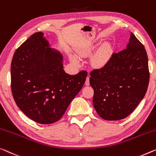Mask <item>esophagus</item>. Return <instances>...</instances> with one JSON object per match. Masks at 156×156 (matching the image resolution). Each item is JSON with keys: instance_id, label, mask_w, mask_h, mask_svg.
I'll list each match as a JSON object with an SVG mask.
<instances>
[{"instance_id": "obj_1", "label": "esophagus", "mask_w": 156, "mask_h": 156, "mask_svg": "<svg viewBox=\"0 0 156 156\" xmlns=\"http://www.w3.org/2000/svg\"><path fill=\"white\" fill-rule=\"evenodd\" d=\"M85 85H87V86H88L90 85V77L89 76H87V78H86V80H85Z\"/></svg>"}]
</instances>
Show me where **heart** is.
I'll return each mask as SVG.
<instances>
[{"label": "heart", "mask_w": 156, "mask_h": 156, "mask_svg": "<svg viewBox=\"0 0 156 156\" xmlns=\"http://www.w3.org/2000/svg\"><path fill=\"white\" fill-rule=\"evenodd\" d=\"M80 54L81 55H86L87 53V51L86 50H80ZM111 55V48L109 45H106L101 49L98 54L95 56L94 59H93V64L97 67H102L104 66L110 59ZM70 60L73 64H77L79 63V59L77 56L75 55L71 54L69 56Z\"/></svg>", "instance_id": "1"}]
</instances>
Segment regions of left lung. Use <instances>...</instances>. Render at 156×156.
<instances>
[{"instance_id":"1","label":"left lung","mask_w":156,"mask_h":156,"mask_svg":"<svg viewBox=\"0 0 156 156\" xmlns=\"http://www.w3.org/2000/svg\"><path fill=\"white\" fill-rule=\"evenodd\" d=\"M90 84L93 105L106 120H118L133 112L144 97L149 83L144 46L131 33L127 48L113 52L103 67L93 69Z\"/></svg>"}]
</instances>
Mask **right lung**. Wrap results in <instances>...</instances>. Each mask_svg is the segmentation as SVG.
<instances>
[{
  "label": "right lung",
  "mask_w": 156,
  "mask_h": 156,
  "mask_svg": "<svg viewBox=\"0 0 156 156\" xmlns=\"http://www.w3.org/2000/svg\"><path fill=\"white\" fill-rule=\"evenodd\" d=\"M42 32L35 33L14 54L11 90L21 111L34 121L51 124L59 120L82 89L87 71L65 73L62 56L48 47Z\"/></svg>",
  "instance_id": "1"
}]
</instances>
